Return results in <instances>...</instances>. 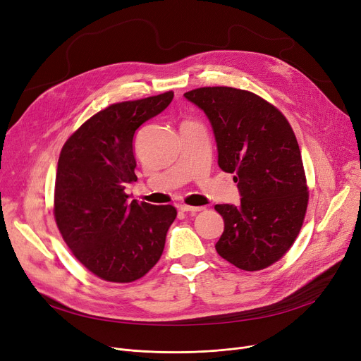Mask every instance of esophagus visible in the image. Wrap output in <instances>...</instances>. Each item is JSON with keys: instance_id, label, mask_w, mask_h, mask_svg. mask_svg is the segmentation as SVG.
<instances>
[{"instance_id": "esophagus-1", "label": "esophagus", "mask_w": 361, "mask_h": 361, "mask_svg": "<svg viewBox=\"0 0 361 361\" xmlns=\"http://www.w3.org/2000/svg\"><path fill=\"white\" fill-rule=\"evenodd\" d=\"M180 207H181L183 212H188V214H197V212L204 209L203 206H190V204H181Z\"/></svg>"}]
</instances>
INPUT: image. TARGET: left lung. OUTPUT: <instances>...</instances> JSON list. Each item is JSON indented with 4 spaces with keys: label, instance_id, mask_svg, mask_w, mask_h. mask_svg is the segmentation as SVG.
I'll use <instances>...</instances> for the list:
<instances>
[{
    "label": "left lung",
    "instance_id": "1",
    "mask_svg": "<svg viewBox=\"0 0 361 361\" xmlns=\"http://www.w3.org/2000/svg\"><path fill=\"white\" fill-rule=\"evenodd\" d=\"M209 118L218 165L231 173L241 202L216 204L224 233L215 249L243 271H260L286 255L305 221L309 190L294 131L272 104L226 86L184 93Z\"/></svg>",
    "mask_w": 361,
    "mask_h": 361
}]
</instances>
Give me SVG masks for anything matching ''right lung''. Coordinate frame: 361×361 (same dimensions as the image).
<instances>
[{
  "label": "right lung",
  "instance_id": "1",
  "mask_svg": "<svg viewBox=\"0 0 361 361\" xmlns=\"http://www.w3.org/2000/svg\"><path fill=\"white\" fill-rule=\"evenodd\" d=\"M174 92L112 104L83 123L64 143L56 168L54 216L75 256L93 275L133 282L159 260L168 228L177 216L171 204L128 200L137 181L133 137L161 114Z\"/></svg>",
  "mask_w": 361,
  "mask_h": 361
}]
</instances>
